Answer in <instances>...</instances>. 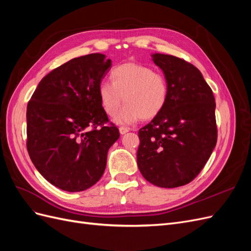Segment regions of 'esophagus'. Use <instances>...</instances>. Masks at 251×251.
Listing matches in <instances>:
<instances>
[{
	"mask_svg": "<svg viewBox=\"0 0 251 251\" xmlns=\"http://www.w3.org/2000/svg\"><path fill=\"white\" fill-rule=\"evenodd\" d=\"M128 131H130V128H128V127H126V126H120V127H119V133H120L121 135H124V134L127 133Z\"/></svg>",
	"mask_w": 251,
	"mask_h": 251,
	"instance_id": "34e87169",
	"label": "esophagus"
}]
</instances>
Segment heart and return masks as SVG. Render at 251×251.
<instances>
[{
    "mask_svg": "<svg viewBox=\"0 0 251 251\" xmlns=\"http://www.w3.org/2000/svg\"><path fill=\"white\" fill-rule=\"evenodd\" d=\"M111 79L112 82L100 83L98 97L109 116L116 115L124 101L127 103L114 118L117 125H131L140 118L153 119L168 101L169 86L164 75L148 66L123 64L112 70Z\"/></svg>",
    "mask_w": 251,
    "mask_h": 251,
    "instance_id": "heart-1",
    "label": "heart"
}]
</instances>
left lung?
Instances as JSON below:
<instances>
[{
  "mask_svg": "<svg viewBox=\"0 0 251 251\" xmlns=\"http://www.w3.org/2000/svg\"><path fill=\"white\" fill-rule=\"evenodd\" d=\"M151 56L168 81L169 97L160 114L138 132L137 164L150 183L174 188L194 180L216 147V102L194 65L161 53Z\"/></svg>",
  "mask_w": 251,
  "mask_h": 251,
  "instance_id": "1",
  "label": "left lung"
}]
</instances>
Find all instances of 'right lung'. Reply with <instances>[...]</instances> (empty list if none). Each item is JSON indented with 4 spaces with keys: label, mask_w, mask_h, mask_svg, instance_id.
I'll return each mask as SVG.
<instances>
[{
    "label": "right lung",
    "mask_w": 251,
    "mask_h": 251,
    "mask_svg": "<svg viewBox=\"0 0 251 251\" xmlns=\"http://www.w3.org/2000/svg\"><path fill=\"white\" fill-rule=\"evenodd\" d=\"M111 65L101 53L73 58L47 74L28 102V154L42 176L63 191L93 186L119 138L115 126H103L109 119L98 97Z\"/></svg>",
    "instance_id": "add662e5"
}]
</instances>
